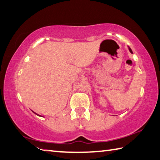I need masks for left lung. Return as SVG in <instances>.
I'll use <instances>...</instances> for the list:
<instances>
[{
	"instance_id": "1",
	"label": "left lung",
	"mask_w": 160,
	"mask_h": 160,
	"mask_svg": "<svg viewBox=\"0 0 160 160\" xmlns=\"http://www.w3.org/2000/svg\"><path fill=\"white\" fill-rule=\"evenodd\" d=\"M129 50H130V52H131V53H132V50H131V49L130 48H129Z\"/></svg>"
}]
</instances>
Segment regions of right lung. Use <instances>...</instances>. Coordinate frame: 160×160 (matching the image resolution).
<instances>
[{
	"mask_svg": "<svg viewBox=\"0 0 160 160\" xmlns=\"http://www.w3.org/2000/svg\"><path fill=\"white\" fill-rule=\"evenodd\" d=\"M37 115H38V114H37ZM38 116H40V115H38Z\"/></svg>",
	"mask_w": 160,
	"mask_h": 160,
	"instance_id": "add662e5",
	"label": "right lung"
}]
</instances>
